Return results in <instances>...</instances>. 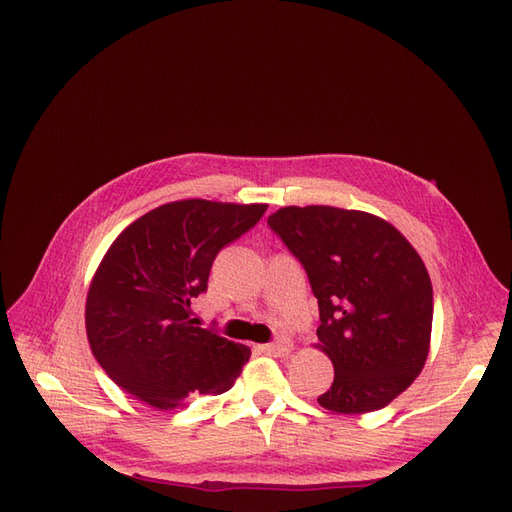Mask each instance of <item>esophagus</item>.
Here are the masks:
<instances>
[{
	"instance_id": "1",
	"label": "esophagus",
	"mask_w": 512,
	"mask_h": 512,
	"mask_svg": "<svg viewBox=\"0 0 512 512\" xmlns=\"http://www.w3.org/2000/svg\"><path fill=\"white\" fill-rule=\"evenodd\" d=\"M265 354H271V356H286L290 350H292V344L290 342H273V344H262L258 346Z\"/></svg>"
}]
</instances>
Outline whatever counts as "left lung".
<instances>
[{"instance_id": "obj_1", "label": "left lung", "mask_w": 512, "mask_h": 512, "mask_svg": "<svg viewBox=\"0 0 512 512\" xmlns=\"http://www.w3.org/2000/svg\"><path fill=\"white\" fill-rule=\"evenodd\" d=\"M267 224L318 299V348L335 367L318 404L342 414L389 406L429 354L433 290L421 256L395 226L365 211L284 207Z\"/></svg>"}]
</instances>
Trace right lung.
Listing matches in <instances>:
<instances>
[{"instance_id":"add662e5","label":"right lung","mask_w":512,"mask_h":512,"mask_svg":"<svg viewBox=\"0 0 512 512\" xmlns=\"http://www.w3.org/2000/svg\"><path fill=\"white\" fill-rule=\"evenodd\" d=\"M265 211L267 205L177 200L145 213L108 247L89 286L85 327L96 361L128 395L173 410L235 384L250 348L192 327L190 303L207 292L222 247Z\"/></svg>"}]
</instances>
